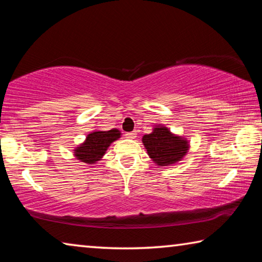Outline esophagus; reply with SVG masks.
Instances as JSON below:
<instances>
[{
  "mask_svg": "<svg viewBox=\"0 0 262 262\" xmlns=\"http://www.w3.org/2000/svg\"><path fill=\"white\" fill-rule=\"evenodd\" d=\"M126 138L128 139H135L137 137V132L136 131H132V132H127V134H125Z\"/></svg>",
  "mask_w": 262,
  "mask_h": 262,
  "instance_id": "esophagus-1",
  "label": "esophagus"
}]
</instances>
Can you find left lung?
<instances>
[{"instance_id":"8db88e82","label":"left lung","mask_w":262,"mask_h":262,"mask_svg":"<svg viewBox=\"0 0 262 262\" xmlns=\"http://www.w3.org/2000/svg\"><path fill=\"white\" fill-rule=\"evenodd\" d=\"M143 144L149 158L158 166H171L181 161L189 149L187 139L177 136L164 125H158L143 137Z\"/></svg>"}]
</instances>
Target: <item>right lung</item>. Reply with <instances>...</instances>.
Here are the masks:
<instances>
[{"label":"right lung","instance_id":"right-lung-1","mask_svg":"<svg viewBox=\"0 0 262 262\" xmlns=\"http://www.w3.org/2000/svg\"><path fill=\"white\" fill-rule=\"evenodd\" d=\"M121 138V132L117 128L109 131H94L85 137V140L74 149V156L78 160L85 164H95L101 160L106 149L115 140Z\"/></svg>","mask_w":262,"mask_h":262}]
</instances>
